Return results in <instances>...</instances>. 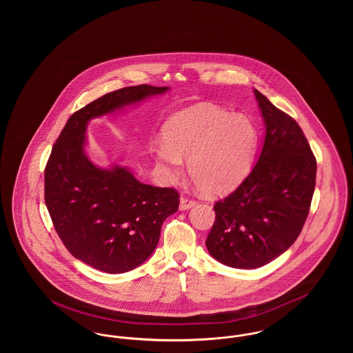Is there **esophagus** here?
<instances>
[{
    "label": "esophagus",
    "instance_id": "obj_1",
    "mask_svg": "<svg viewBox=\"0 0 353 353\" xmlns=\"http://www.w3.org/2000/svg\"><path fill=\"white\" fill-rule=\"evenodd\" d=\"M194 205H196L194 200H190L188 197H181L180 199V210H188V209H190Z\"/></svg>",
    "mask_w": 353,
    "mask_h": 353
}]
</instances>
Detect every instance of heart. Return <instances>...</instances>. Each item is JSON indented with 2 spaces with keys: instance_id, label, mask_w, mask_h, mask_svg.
<instances>
[{
  "instance_id": "b5f03b06",
  "label": "heart",
  "mask_w": 353,
  "mask_h": 353,
  "mask_svg": "<svg viewBox=\"0 0 353 353\" xmlns=\"http://www.w3.org/2000/svg\"><path fill=\"white\" fill-rule=\"evenodd\" d=\"M164 140L152 145L156 167L168 180L189 173L208 194L233 190L248 176L258 141L252 119L212 105H194L174 115L163 131Z\"/></svg>"
}]
</instances>
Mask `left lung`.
Segmentation results:
<instances>
[{
    "label": "left lung",
    "mask_w": 353,
    "mask_h": 353,
    "mask_svg": "<svg viewBox=\"0 0 353 353\" xmlns=\"http://www.w3.org/2000/svg\"><path fill=\"white\" fill-rule=\"evenodd\" d=\"M266 134L258 161L232 194L214 203L206 238L213 258L234 269H258L296 241L316 180V159L302 128L254 90Z\"/></svg>",
    "instance_id": "obj_1"
}]
</instances>
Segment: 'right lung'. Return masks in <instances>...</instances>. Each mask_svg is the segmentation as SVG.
Returning a JSON list of instances; mask_svg holds the SVG:
<instances>
[{
    "label": "right lung",
    "instance_id": "right-lung-1",
    "mask_svg": "<svg viewBox=\"0 0 353 353\" xmlns=\"http://www.w3.org/2000/svg\"><path fill=\"white\" fill-rule=\"evenodd\" d=\"M168 90L140 84L103 95L70 117L51 150L45 202L52 225L68 252L94 269L121 274L144 263L180 196L140 183L125 167H97L84 151L87 124Z\"/></svg>",
    "mask_w": 353,
    "mask_h": 353
}]
</instances>
